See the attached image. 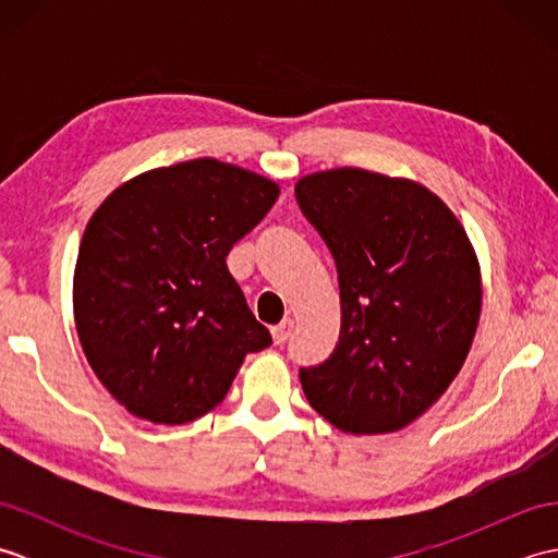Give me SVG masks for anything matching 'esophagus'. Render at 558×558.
I'll list each match as a JSON object with an SVG mask.
<instances>
[{
  "instance_id": "34e87169",
  "label": "esophagus",
  "mask_w": 558,
  "mask_h": 558,
  "mask_svg": "<svg viewBox=\"0 0 558 558\" xmlns=\"http://www.w3.org/2000/svg\"><path fill=\"white\" fill-rule=\"evenodd\" d=\"M292 318H286V322H280L278 326L270 328V336L276 345H282V342H288V338L292 336Z\"/></svg>"
}]
</instances>
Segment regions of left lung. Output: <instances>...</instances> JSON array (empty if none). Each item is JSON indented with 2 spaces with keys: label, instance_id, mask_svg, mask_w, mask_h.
<instances>
[{
  "label": "left lung",
  "instance_id": "8db88e82",
  "mask_svg": "<svg viewBox=\"0 0 558 558\" xmlns=\"http://www.w3.org/2000/svg\"><path fill=\"white\" fill-rule=\"evenodd\" d=\"M294 196L340 286V338L326 362L300 369L304 396L340 432H398L468 357L482 310L475 248L417 182L338 168L302 177Z\"/></svg>",
  "mask_w": 558,
  "mask_h": 558
}]
</instances>
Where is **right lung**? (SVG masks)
I'll list each match as a JSON object with an SVG mask.
<instances>
[{"instance_id":"add662e5","label":"right lung","mask_w":558,"mask_h":558,"mask_svg":"<svg viewBox=\"0 0 558 558\" xmlns=\"http://www.w3.org/2000/svg\"><path fill=\"white\" fill-rule=\"evenodd\" d=\"M280 189L198 158L134 177L86 225L74 318L90 369L153 424H186L222 402L270 333L225 256L266 218Z\"/></svg>"}]
</instances>
